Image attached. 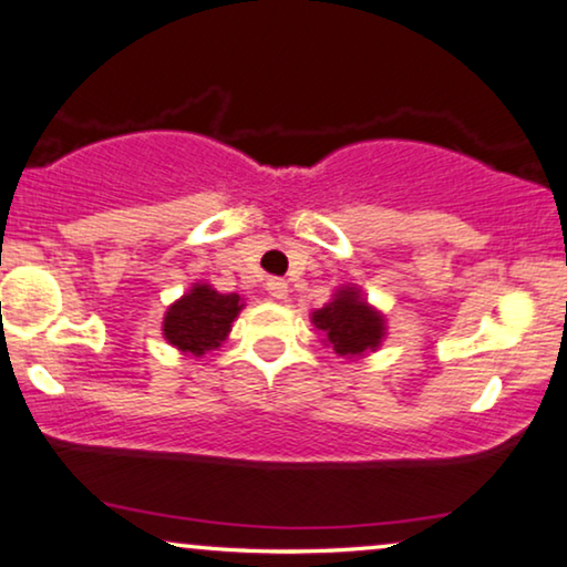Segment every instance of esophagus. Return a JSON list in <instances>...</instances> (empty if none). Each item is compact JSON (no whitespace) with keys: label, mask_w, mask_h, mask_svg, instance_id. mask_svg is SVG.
<instances>
[{"label":"esophagus","mask_w":567,"mask_h":567,"mask_svg":"<svg viewBox=\"0 0 567 567\" xmlns=\"http://www.w3.org/2000/svg\"><path fill=\"white\" fill-rule=\"evenodd\" d=\"M266 291H268L274 299H286V297H289V284H286L284 278H268V281H266Z\"/></svg>","instance_id":"1"}]
</instances>
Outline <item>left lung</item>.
I'll use <instances>...</instances> for the list:
<instances>
[{"label":"left lung","instance_id":"obj_1","mask_svg":"<svg viewBox=\"0 0 567 567\" xmlns=\"http://www.w3.org/2000/svg\"><path fill=\"white\" fill-rule=\"evenodd\" d=\"M312 322L338 357H364L385 338V318L367 305L357 286H341L326 307L312 312Z\"/></svg>","mask_w":567,"mask_h":567}]
</instances>
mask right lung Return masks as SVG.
<instances>
[{
    "label": "right lung",
    "mask_w": 567,
    "mask_h": 567,
    "mask_svg": "<svg viewBox=\"0 0 567 567\" xmlns=\"http://www.w3.org/2000/svg\"><path fill=\"white\" fill-rule=\"evenodd\" d=\"M239 293H218L208 284H195L164 315V338L182 354L203 357L218 349L241 312Z\"/></svg>",
    "instance_id": "1"
}]
</instances>
